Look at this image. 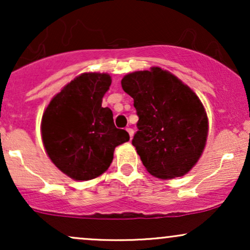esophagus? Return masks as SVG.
Returning <instances> with one entry per match:
<instances>
[{
	"label": "esophagus",
	"mask_w": 250,
	"mask_h": 250,
	"mask_svg": "<svg viewBox=\"0 0 250 250\" xmlns=\"http://www.w3.org/2000/svg\"><path fill=\"white\" fill-rule=\"evenodd\" d=\"M127 131H128L129 136H130V139H131V137H133V135H134V130L131 128H127Z\"/></svg>",
	"instance_id": "1"
}]
</instances>
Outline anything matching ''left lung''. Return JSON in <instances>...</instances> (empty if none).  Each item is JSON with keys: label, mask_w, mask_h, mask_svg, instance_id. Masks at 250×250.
<instances>
[{"label": "left lung", "mask_w": 250, "mask_h": 250, "mask_svg": "<svg viewBox=\"0 0 250 250\" xmlns=\"http://www.w3.org/2000/svg\"><path fill=\"white\" fill-rule=\"evenodd\" d=\"M121 84L134 99L139 130L133 146L148 173L163 180L187 174L208 137V116L199 96L160 67L127 74Z\"/></svg>", "instance_id": "obj_1"}]
</instances>
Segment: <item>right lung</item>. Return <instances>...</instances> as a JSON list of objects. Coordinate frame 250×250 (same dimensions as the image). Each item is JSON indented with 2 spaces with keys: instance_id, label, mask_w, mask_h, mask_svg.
<instances>
[{
  "instance_id": "right-lung-1",
  "label": "right lung",
  "mask_w": 250,
  "mask_h": 250,
  "mask_svg": "<svg viewBox=\"0 0 250 250\" xmlns=\"http://www.w3.org/2000/svg\"><path fill=\"white\" fill-rule=\"evenodd\" d=\"M111 84L105 73H83L61 89L45 108L42 142L51 162L75 181L99 177L109 168L117 146L129 134L114 125L113 111L102 107Z\"/></svg>"
}]
</instances>
